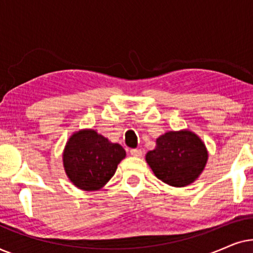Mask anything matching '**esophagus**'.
<instances>
[{"mask_svg": "<svg viewBox=\"0 0 253 253\" xmlns=\"http://www.w3.org/2000/svg\"><path fill=\"white\" fill-rule=\"evenodd\" d=\"M130 154L132 155V157L139 158V157H141V155H143V151H141L140 148H132V150L130 151Z\"/></svg>", "mask_w": 253, "mask_h": 253, "instance_id": "34e87169", "label": "esophagus"}]
</instances>
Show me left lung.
Masks as SVG:
<instances>
[{"mask_svg":"<svg viewBox=\"0 0 253 253\" xmlns=\"http://www.w3.org/2000/svg\"><path fill=\"white\" fill-rule=\"evenodd\" d=\"M209 153L203 140L189 130L169 131L147 152L146 162L166 184L182 188L191 184L205 168Z\"/></svg>","mask_w":253,"mask_h":253,"instance_id":"8db88e82","label":"left lung"}]
</instances>
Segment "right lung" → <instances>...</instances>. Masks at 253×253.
<instances>
[{
    "instance_id": "right-lung-1",
    "label": "right lung",
    "mask_w": 253,
    "mask_h": 253,
    "mask_svg": "<svg viewBox=\"0 0 253 253\" xmlns=\"http://www.w3.org/2000/svg\"><path fill=\"white\" fill-rule=\"evenodd\" d=\"M126 158L120 144L112 143L93 129H84L69 138L63 152L68 177L78 189H101L115 174L117 165Z\"/></svg>"
}]
</instances>
